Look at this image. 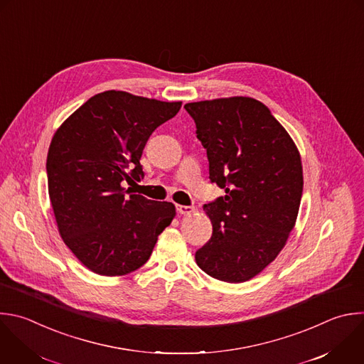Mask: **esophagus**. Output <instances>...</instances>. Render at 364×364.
I'll list each match as a JSON object with an SVG mask.
<instances>
[{
    "label": "esophagus",
    "instance_id": "esophagus-1",
    "mask_svg": "<svg viewBox=\"0 0 364 364\" xmlns=\"http://www.w3.org/2000/svg\"><path fill=\"white\" fill-rule=\"evenodd\" d=\"M176 208H177V213L183 214V215H188V214L194 213V208L190 207V205H180V204H177Z\"/></svg>",
    "mask_w": 364,
    "mask_h": 364
}]
</instances>
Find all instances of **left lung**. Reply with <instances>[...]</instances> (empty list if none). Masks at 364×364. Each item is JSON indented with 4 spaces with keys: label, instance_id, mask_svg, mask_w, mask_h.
Returning a JSON list of instances; mask_svg holds the SVG:
<instances>
[{
    "label": "left lung",
    "instance_id": "obj_1",
    "mask_svg": "<svg viewBox=\"0 0 364 364\" xmlns=\"http://www.w3.org/2000/svg\"><path fill=\"white\" fill-rule=\"evenodd\" d=\"M184 108L207 150L210 180L225 191L204 204L213 234L196 252L197 266L221 282H247L279 256L296 225L303 194L299 149L270 109L252 97Z\"/></svg>",
    "mask_w": 364,
    "mask_h": 364
}]
</instances>
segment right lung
<instances>
[{
	"instance_id": "obj_1",
	"label": "right lung",
	"mask_w": 364,
	"mask_h": 364,
	"mask_svg": "<svg viewBox=\"0 0 364 364\" xmlns=\"http://www.w3.org/2000/svg\"><path fill=\"white\" fill-rule=\"evenodd\" d=\"M180 108L181 101L108 90L57 129L47 156L51 207L64 243L95 274L118 277L140 269L176 217L173 203L127 196L124 184L144 177L140 159L147 140Z\"/></svg>"
}]
</instances>
